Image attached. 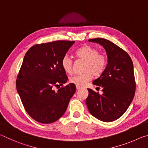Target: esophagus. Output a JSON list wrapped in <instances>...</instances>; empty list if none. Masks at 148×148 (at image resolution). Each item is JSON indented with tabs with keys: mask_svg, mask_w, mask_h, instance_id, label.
I'll return each instance as SVG.
<instances>
[{
	"mask_svg": "<svg viewBox=\"0 0 148 148\" xmlns=\"http://www.w3.org/2000/svg\"><path fill=\"white\" fill-rule=\"evenodd\" d=\"M82 88V87H79V86H76V89L77 90H78V89H81Z\"/></svg>",
	"mask_w": 148,
	"mask_h": 148,
	"instance_id": "34e87169",
	"label": "esophagus"
}]
</instances>
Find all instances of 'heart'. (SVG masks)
Returning <instances> with one entry per match:
<instances>
[{
	"instance_id": "obj_1",
	"label": "heart",
	"mask_w": 148,
	"mask_h": 148,
	"mask_svg": "<svg viewBox=\"0 0 148 148\" xmlns=\"http://www.w3.org/2000/svg\"><path fill=\"white\" fill-rule=\"evenodd\" d=\"M76 57L86 61L84 71L80 74H75L70 77V82L76 86L84 87L92 79V75L100 76L106 69L108 60L104 53H99V50L89 45H84L75 53ZM61 66L65 72L71 74L72 72V61L69 57L65 56L61 60Z\"/></svg>"
}]
</instances>
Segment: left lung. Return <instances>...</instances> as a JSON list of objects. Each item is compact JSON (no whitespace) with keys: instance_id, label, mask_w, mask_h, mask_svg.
Listing matches in <instances>:
<instances>
[{"instance_id":"obj_1","label":"left lung","mask_w":148,"mask_h":148,"mask_svg":"<svg viewBox=\"0 0 148 148\" xmlns=\"http://www.w3.org/2000/svg\"><path fill=\"white\" fill-rule=\"evenodd\" d=\"M89 42L102 45L106 50V69L92 84L102 87V95L88 89L86 104L92 116L104 122L119 119L126 112L133 100L135 83L133 63L129 55L113 42L102 38Z\"/></svg>"}]
</instances>
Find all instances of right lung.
Masks as SVG:
<instances>
[{
    "label": "right lung",
    "instance_id": "obj_1",
    "mask_svg": "<svg viewBox=\"0 0 148 148\" xmlns=\"http://www.w3.org/2000/svg\"><path fill=\"white\" fill-rule=\"evenodd\" d=\"M75 41L58 40L36 44L24 57L16 79V88L26 112L35 121L51 123L66 112L76 92L68 80L61 60ZM62 86L57 92L56 86Z\"/></svg>",
    "mask_w": 148,
    "mask_h": 148
}]
</instances>
